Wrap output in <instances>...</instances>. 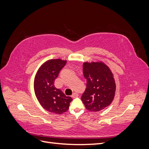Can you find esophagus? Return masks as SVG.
Instances as JSON below:
<instances>
[{
    "instance_id": "obj_1",
    "label": "esophagus",
    "mask_w": 149,
    "mask_h": 149,
    "mask_svg": "<svg viewBox=\"0 0 149 149\" xmlns=\"http://www.w3.org/2000/svg\"><path fill=\"white\" fill-rule=\"evenodd\" d=\"M78 94L76 93H74L73 94H72V97L75 98V97H77L78 96Z\"/></svg>"
}]
</instances>
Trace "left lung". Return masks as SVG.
<instances>
[{"mask_svg": "<svg viewBox=\"0 0 149 149\" xmlns=\"http://www.w3.org/2000/svg\"><path fill=\"white\" fill-rule=\"evenodd\" d=\"M83 67L86 88L81 100L88 111L102 110L114 100L116 83L113 74L102 62H85Z\"/></svg>", "mask_w": 149, "mask_h": 149, "instance_id": "1", "label": "left lung"}]
</instances>
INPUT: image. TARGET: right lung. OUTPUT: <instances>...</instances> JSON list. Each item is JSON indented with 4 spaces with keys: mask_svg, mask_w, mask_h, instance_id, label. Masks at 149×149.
Instances as JSON below:
<instances>
[{
    "mask_svg": "<svg viewBox=\"0 0 149 149\" xmlns=\"http://www.w3.org/2000/svg\"><path fill=\"white\" fill-rule=\"evenodd\" d=\"M66 63V61L60 59L46 61L39 68L34 81L35 95L40 104L47 111L58 114L66 112L73 100L54 85Z\"/></svg>",
    "mask_w": 149,
    "mask_h": 149,
    "instance_id": "right-lung-1",
    "label": "right lung"
}]
</instances>
